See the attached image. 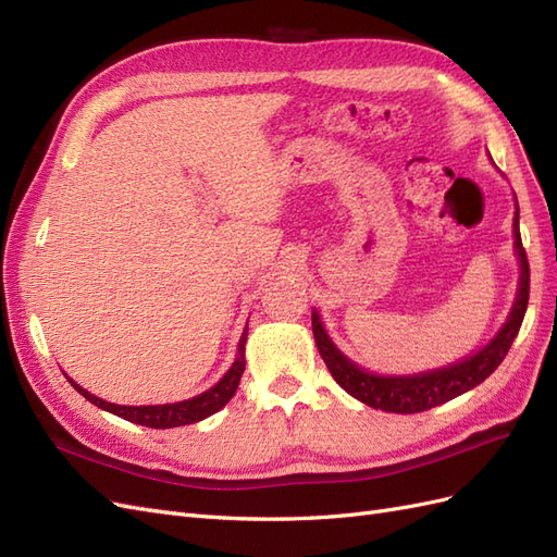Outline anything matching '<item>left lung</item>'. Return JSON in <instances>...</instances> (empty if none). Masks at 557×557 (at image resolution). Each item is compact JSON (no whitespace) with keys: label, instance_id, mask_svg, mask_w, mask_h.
<instances>
[{"label":"left lung","instance_id":"obj_1","mask_svg":"<svg viewBox=\"0 0 557 557\" xmlns=\"http://www.w3.org/2000/svg\"><path fill=\"white\" fill-rule=\"evenodd\" d=\"M513 239H516V256L520 262V283H518L513 309L507 318V323H504L502 330L495 334V339L487 346H483L476 356H469L455 364L432 369V372L413 374V376L369 374L356 362H350L344 352L332 344L323 323H320L318 311H313L311 313L313 339H315L320 358L325 360L330 369L332 379L339 383L348 395L367 404V407L391 411V413L428 411L483 383L502 364V360L507 358V352L522 325V318H525V311H528L530 264H528L525 248H522V242H520L518 207L513 215Z\"/></svg>","mask_w":557,"mask_h":557}]
</instances>
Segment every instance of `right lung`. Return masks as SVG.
Listing matches in <instances>:
<instances>
[{
  "label": "right lung",
  "instance_id": "obj_1",
  "mask_svg": "<svg viewBox=\"0 0 557 557\" xmlns=\"http://www.w3.org/2000/svg\"><path fill=\"white\" fill-rule=\"evenodd\" d=\"M246 336H248V323L246 330L239 339V350H237V360L227 369V374L218 381L213 387H209L207 393H201L193 399L185 401H174V404H156V407H125V404H111L90 395L88 391H83L78 383L70 379V383L76 387V393H81L88 401H92L95 407L104 409L113 416H121L129 423L146 425V428H156V430H166V428H181V425H190L197 423V420H205L213 416L215 411H221L225 404L234 397L242 381V374L246 369Z\"/></svg>",
  "mask_w": 557,
  "mask_h": 557
}]
</instances>
